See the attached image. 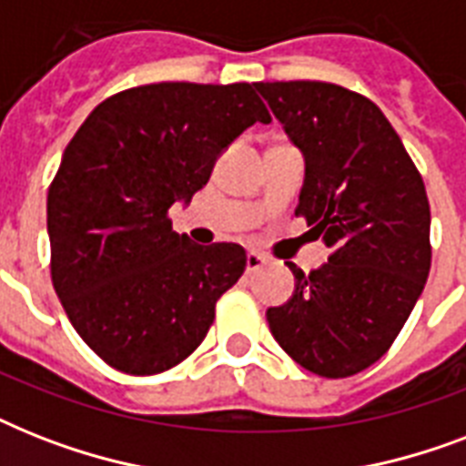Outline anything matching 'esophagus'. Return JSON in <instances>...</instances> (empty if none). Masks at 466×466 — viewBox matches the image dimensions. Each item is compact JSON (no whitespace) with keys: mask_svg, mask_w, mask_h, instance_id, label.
Returning a JSON list of instances; mask_svg holds the SVG:
<instances>
[{"mask_svg":"<svg viewBox=\"0 0 466 466\" xmlns=\"http://www.w3.org/2000/svg\"><path fill=\"white\" fill-rule=\"evenodd\" d=\"M266 263V258H263L261 254H256V251H248L247 254V273H254V270H258Z\"/></svg>","mask_w":466,"mask_h":466,"instance_id":"obj_1","label":"esophagus"}]
</instances>
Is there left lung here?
I'll return each mask as SVG.
<instances>
[{
  "label": "left lung",
  "instance_id": "left-lung-1",
  "mask_svg": "<svg viewBox=\"0 0 466 466\" xmlns=\"http://www.w3.org/2000/svg\"><path fill=\"white\" fill-rule=\"evenodd\" d=\"M256 91L305 157L295 215L331 248L266 311L270 333L314 375L350 377L382 358L431 270V205L419 168L370 98L326 82H258Z\"/></svg>",
  "mask_w": 466,
  "mask_h": 466
}]
</instances>
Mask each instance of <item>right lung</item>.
I'll return each mask as SVG.
<instances>
[{"label": "right lung", "mask_w": 466, "mask_h": 466, "mask_svg": "<svg viewBox=\"0 0 466 466\" xmlns=\"http://www.w3.org/2000/svg\"><path fill=\"white\" fill-rule=\"evenodd\" d=\"M270 123L251 84H145L106 98L69 140L47 190L50 273L84 343L127 375L186 360L247 268L239 244L171 229L218 157Z\"/></svg>", "instance_id": "right-lung-1"}]
</instances>
